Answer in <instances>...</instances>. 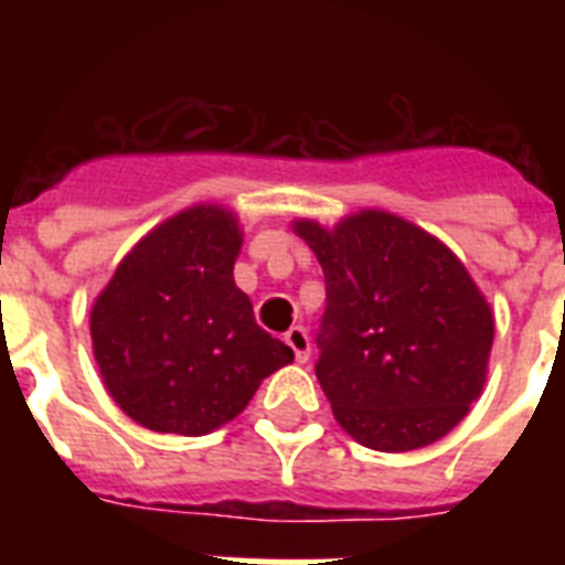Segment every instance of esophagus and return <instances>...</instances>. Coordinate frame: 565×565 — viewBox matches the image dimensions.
Listing matches in <instances>:
<instances>
[{
    "label": "esophagus",
    "instance_id": "esophagus-1",
    "mask_svg": "<svg viewBox=\"0 0 565 565\" xmlns=\"http://www.w3.org/2000/svg\"><path fill=\"white\" fill-rule=\"evenodd\" d=\"M284 343L290 345L292 354H296V361H299V363H305L310 358V337L301 326H292L290 331L284 334Z\"/></svg>",
    "mask_w": 565,
    "mask_h": 565
}]
</instances>
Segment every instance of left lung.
Instances as JSON below:
<instances>
[{"mask_svg": "<svg viewBox=\"0 0 565 565\" xmlns=\"http://www.w3.org/2000/svg\"><path fill=\"white\" fill-rule=\"evenodd\" d=\"M296 234L326 275L317 377L337 422L375 451L446 437L481 395L495 334L463 264L384 211L334 231L301 220Z\"/></svg>", "mask_w": 565, "mask_h": 565, "instance_id": "left-lung-1", "label": "left lung"}]
</instances>
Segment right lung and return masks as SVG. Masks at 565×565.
<instances>
[{"label": "right lung", "instance_id": "right-lung-1", "mask_svg": "<svg viewBox=\"0 0 565 565\" xmlns=\"http://www.w3.org/2000/svg\"><path fill=\"white\" fill-rule=\"evenodd\" d=\"M237 255V220L199 204L146 234L93 305L105 386L143 428L202 437L292 361L234 284Z\"/></svg>", "mask_w": 565, "mask_h": 565}]
</instances>
